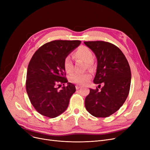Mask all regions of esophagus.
<instances>
[{
  "mask_svg": "<svg viewBox=\"0 0 150 150\" xmlns=\"http://www.w3.org/2000/svg\"><path fill=\"white\" fill-rule=\"evenodd\" d=\"M80 88H81L80 86H78V85H76V89L77 90L79 89Z\"/></svg>",
  "mask_w": 150,
  "mask_h": 150,
  "instance_id": "esophagus-1",
  "label": "esophagus"
}]
</instances>
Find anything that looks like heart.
<instances>
[{
	"label": "heart",
	"instance_id": "1",
	"mask_svg": "<svg viewBox=\"0 0 150 150\" xmlns=\"http://www.w3.org/2000/svg\"><path fill=\"white\" fill-rule=\"evenodd\" d=\"M74 57L75 59L81 60L84 62H86L88 67H91L92 66V61L93 58V54L92 50L86 46H81L77 49V50L74 53ZM64 68L67 74H72L74 72V64L73 62L69 57H67L64 61ZM91 75L89 73L84 74H75L69 78L71 83L85 85L88 84L91 80Z\"/></svg>",
	"mask_w": 150,
	"mask_h": 150
}]
</instances>
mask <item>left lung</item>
I'll use <instances>...</instances> for the list:
<instances>
[{
    "instance_id": "8db88e82",
    "label": "left lung",
    "mask_w": 150,
    "mask_h": 150,
    "mask_svg": "<svg viewBox=\"0 0 150 150\" xmlns=\"http://www.w3.org/2000/svg\"><path fill=\"white\" fill-rule=\"evenodd\" d=\"M84 44L95 53L97 68L93 83H103L98 91L90 89L85 98L87 111L96 117H107L123 105L129 94L131 73L129 63L115 45L105 41H88Z\"/></svg>"
}]
</instances>
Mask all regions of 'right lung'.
Returning <instances> with one entry per match:
<instances>
[{"label": "right lung", "mask_w": 150, "mask_h": 150, "mask_svg": "<svg viewBox=\"0 0 150 150\" xmlns=\"http://www.w3.org/2000/svg\"><path fill=\"white\" fill-rule=\"evenodd\" d=\"M81 43L80 41L56 40L38 49L27 69L26 90L36 111L49 118L64 112L76 91L75 86L65 77L64 61ZM67 83V86L64 84ZM63 84L61 90L57 86Z\"/></svg>", "instance_id": "add662e5"}]
</instances>
